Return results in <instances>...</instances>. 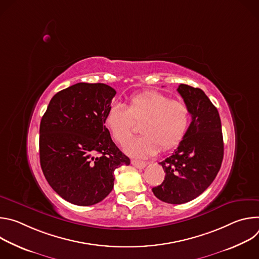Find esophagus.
I'll list each match as a JSON object with an SVG mask.
<instances>
[{
	"mask_svg": "<svg viewBox=\"0 0 259 259\" xmlns=\"http://www.w3.org/2000/svg\"><path fill=\"white\" fill-rule=\"evenodd\" d=\"M131 164H132L134 167L138 168V169H143V168L146 166V163L141 162V161H138V160H131Z\"/></svg>",
	"mask_w": 259,
	"mask_h": 259,
	"instance_id": "obj_1",
	"label": "esophagus"
}]
</instances>
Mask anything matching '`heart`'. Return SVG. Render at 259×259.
Listing matches in <instances>:
<instances>
[{"instance_id":"1","label":"heart","mask_w":259,"mask_h":259,"mask_svg":"<svg viewBox=\"0 0 259 259\" xmlns=\"http://www.w3.org/2000/svg\"><path fill=\"white\" fill-rule=\"evenodd\" d=\"M191 121L189 107L169 96L147 91L131 96L127 107L113 104L104 116V126L113 139L121 145L132 137L136 123H142L143 134L129 142L125 150L133 157L146 158L155 155L159 146L168 151L177 146L186 136Z\"/></svg>"}]
</instances>
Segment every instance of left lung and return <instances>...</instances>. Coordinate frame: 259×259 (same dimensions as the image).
Here are the masks:
<instances>
[{
	"mask_svg": "<svg viewBox=\"0 0 259 259\" xmlns=\"http://www.w3.org/2000/svg\"><path fill=\"white\" fill-rule=\"evenodd\" d=\"M178 93L189 107L192 122L174 153L159 164L165 179L154 195L169 204L199 197L215 179L224 159V138L217 108L200 88L180 84Z\"/></svg>",
	"mask_w": 259,
	"mask_h": 259,
	"instance_id": "1",
	"label": "left lung"
}]
</instances>
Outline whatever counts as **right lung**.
Wrapping results in <instances>:
<instances>
[{
	"label": "right lung",
	"instance_id": "1",
	"mask_svg": "<svg viewBox=\"0 0 259 259\" xmlns=\"http://www.w3.org/2000/svg\"><path fill=\"white\" fill-rule=\"evenodd\" d=\"M116 93L101 83L75 84L52 97L41 120V168L54 192L71 204L101 202L114 188L115 170L130 164L103 122Z\"/></svg>",
	"mask_w": 259,
	"mask_h": 259
}]
</instances>
